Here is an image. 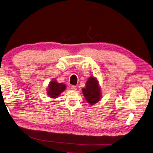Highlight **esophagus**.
<instances>
[{"label":"esophagus","mask_w":153,"mask_h":153,"mask_svg":"<svg viewBox=\"0 0 153 153\" xmlns=\"http://www.w3.org/2000/svg\"><path fill=\"white\" fill-rule=\"evenodd\" d=\"M71 89H72L73 91H76V90L77 89V88H76V87L75 85H72V86L71 87Z\"/></svg>","instance_id":"1"}]
</instances>
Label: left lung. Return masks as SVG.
Masks as SVG:
<instances>
[{"label":"left lung","mask_w":153,"mask_h":153,"mask_svg":"<svg viewBox=\"0 0 153 153\" xmlns=\"http://www.w3.org/2000/svg\"><path fill=\"white\" fill-rule=\"evenodd\" d=\"M82 92L85 99L90 105L98 103L101 98V88L97 78L91 76L87 81L85 87L82 88Z\"/></svg>","instance_id":"obj_1"}]
</instances>
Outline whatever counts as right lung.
I'll return each instance as SVG.
<instances>
[{
	"mask_svg": "<svg viewBox=\"0 0 153 153\" xmlns=\"http://www.w3.org/2000/svg\"><path fill=\"white\" fill-rule=\"evenodd\" d=\"M66 86L62 83H58L56 80H53L48 84L47 94L51 98H56L66 89Z\"/></svg>",
	"mask_w": 153,
	"mask_h": 153,
	"instance_id": "obj_1",
	"label": "right lung"
}]
</instances>
